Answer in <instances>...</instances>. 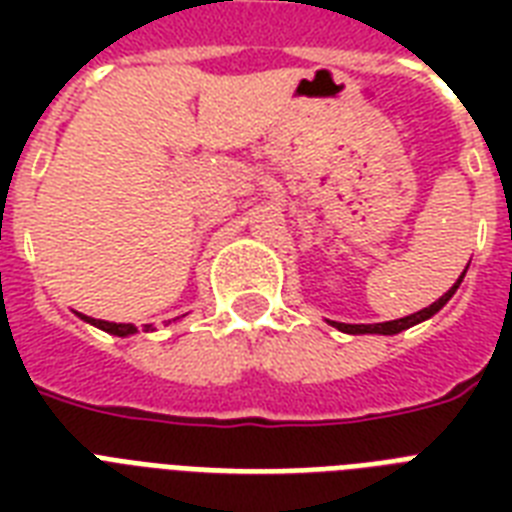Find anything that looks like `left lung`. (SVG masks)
Wrapping results in <instances>:
<instances>
[{"instance_id": "8db88e82", "label": "left lung", "mask_w": 512, "mask_h": 512, "mask_svg": "<svg viewBox=\"0 0 512 512\" xmlns=\"http://www.w3.org/2000/svg\"><path fill=\"white\" fill-rule=\"evenodd\" d=\"M465 273H468V268L462 271L457 284H454L444 297H438L436 303L428 305V308H422V311L412 313V316H404V319H396V321H382V324H340V321H329V324H332L335 329H340V332H348V335H398V332H404V329L414 327V324H420V321L430 319V316H436V313L441 311L449 300H452V295L457 292L462 279H465Z\"/></svg>"}]
</instances>
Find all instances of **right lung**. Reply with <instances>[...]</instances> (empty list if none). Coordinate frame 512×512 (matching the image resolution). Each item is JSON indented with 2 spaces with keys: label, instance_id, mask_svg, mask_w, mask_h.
Here are the masks:
<instances>
[{
  "label": "right lung",
  "instance_id": "add662e5",
  "mask_svg": "<svg viewBox=\"0 0 512 512\" xmlns=\"http://www.w3.org/2000/svg\"><path fill=\"white\" fill-rule=\"evenodd\" d=\"M82 316V313H79ZM87 324H92V327L103 329V332H108V335H116V337H127V335H135L138 332V327L135 324H114V321H103V319H90V316H82ZM148 329H151V324H148Z\"/></svg>",
  "mask_w": 512,
  "mask_h": 512
}]
</instances>
